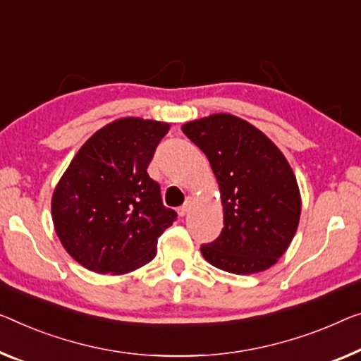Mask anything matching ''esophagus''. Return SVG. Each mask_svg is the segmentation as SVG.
<instances>
[{
	"mask_svg": "<svg viewBox=\"0 0 361 361\" xmlns=\"http://www.w3.org/2000/svg\"><path fill=\"white\" fill-rule=\"evenodd\" d=\"M191 204H192V199H191V197H186L185 204H183V206L178 209V214L181 215V217H183V215H186V214H188V211H190Z\"/></svg>",
	"mask_w": 361,
	"mask_h": 361,
	"instance_id": "esophagus-1",
	"label": "esophagus"
}]
</instances>
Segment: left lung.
Returning <instances> with one entry per match:
<instances>
[{
  "mask_svg": "<svg viewBox=\"0 0 361 361\" xmlns=\"http://www.w3.org/2000/svg\"><path fill=\"white\" fill-rule=\"evenodd\" d=\"M219 183L224 228L201 246L209 264L248 276L272 267L297 233L301 196L292 166L264 133L230 113L188 121Z\"/></svg>",
  "mask_w": 361,
  "mask_h": 361,
  "instance_id": "obj_1",
  "label": "left lung"
}]
</instances>
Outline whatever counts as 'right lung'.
Returning <instances> with one entry per match:
<instances>
[{
    "label": "right lung",
    "mask_w": 361,
    "mask_h": 361,
    "mask_svg": "<svg viewBox=\"0 0 361 361\" xmlns=\"http://www.w3.org/2000/svg\"><path fill=\"white\" fill-rule=\"evenodd\" d=\"M170 125L120 118L92 134L53 191L51 219L64 250L97 274L120 276L155 257L173 224L160 186L147 173Z\"/></svg>",
    "instance_id": "1"
}]
</instances>
